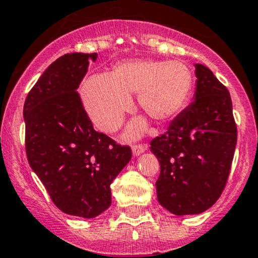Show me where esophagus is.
Segmentation results:
<instances>
[{
	"label": "esophagus",
	"instance_id": "34e87169",
	"mask_svg": "<svg viewBox=\"0 0 258 258\" xmlns=\"http://www.w3.org/2000/svg\"><path fill=\"white\" fill-rule=\"evenodd\" d=\"M146 150H147V145H135L134 147H132V153H134L135 156H140V154L143 153Z\"/></svg>",
	"mask_w": 258,
	"mask_h": 258
}]
</instances>
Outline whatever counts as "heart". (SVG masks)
<instances>
[{"label":"heart","instance_id":"obj_1","mask_svg":"<svg viewBox=\"0 0 258 258\" xmlns=\"http://www.w3.org/2000/svg\"><path fill=\"white\" fill-rule=\"evenodd\" d=\"M193 75L179 60H127L116 64L112 72L95 75L84 81L81 99L95 126L101 131L115 132L124 115L132 108V96L138 94L142 111L158 122L172 120L190 99ZM145 123L136 121L128 135L142 134Z\"/></svg>","mask_w":258,"mask_h":258}]
</instances>
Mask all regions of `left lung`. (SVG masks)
Instances as JSON below:
<instances>
[{"label":"left lung","instance_id":"8db88e82","mask_svg":"<svg viewBox=\"0 0 258 258\" xmlns=\"http://www.w3.org/2000/svg\"><path fill=\"white\" fill-rule=\"evenodd\" d=\"M194 101L151 141L161 173L157 198L174 215H194L213 207L226 185L237 127L226 86L209 68L195 64Z\"/></svg>","mask_w":258,"mask_h":258}]
</instances>
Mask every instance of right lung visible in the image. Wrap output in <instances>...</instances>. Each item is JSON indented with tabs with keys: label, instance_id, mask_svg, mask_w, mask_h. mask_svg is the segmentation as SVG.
<instances>
[{
	"label": "right lung",
	"instance_id": "obj_1",
	"mask_svg": "<svg viewBox=\"0 0 258 258\" xmlns=\"http://www.w3.org/2000/svg\"><path fill=\"white\" fill-rule=\"evenodd\" d=\"M97 54L70 53L53 61L26 97L28 163L55 207L68 215L91 219L111 205V183L132 157L95 131L78 93Z\"/></svg>",
	"mask_w": 258,
	"mask_h": 258
}]
</instances>
